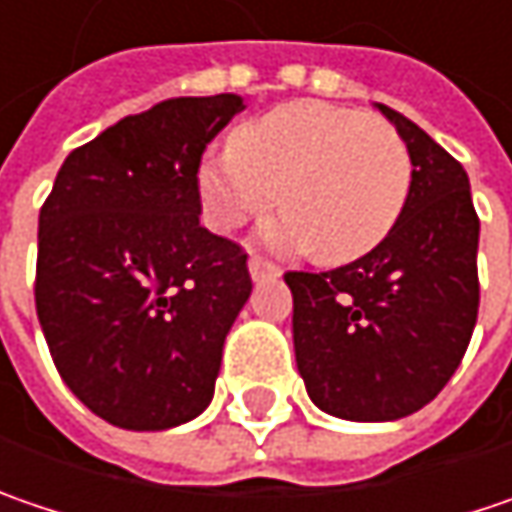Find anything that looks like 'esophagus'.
Wrapping results in <instances>:
<instances>
[{
  "instance_id": "obj_1",
  "label": "esophagus",
  "mask_w": 512,
  "mask_h": 512,
  "mask_svg": "<svg viewBox=\"0 0 512 512\" xmlns=\"http://www.w3.org/2000/svg\"><path fill=\"white\" fill-rule=\"evenodd\" d=\"M249 272H252V278L255 281H263V278H278L281 275V269L272 263V260H266V257H249Z\"/></svg>"
}]
</instances>
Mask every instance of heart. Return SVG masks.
<instances>
[{
	"instance_id": "1",
	"label": "heart",
	"mask_w": 512,
	"mask_h": 512,
	"mask_svg": "<svg viewBox=\"0 0 512 512\" xmlns=\"http://www.w3.org/2000/svg\"><path fill=\"white\" fill-rule=\"evenodd\" d=\"M411 153L382 118L359 109L298 101L234 130L231 147L202 159L196 191L214 231H234L275 202L284 217L266 240L345 263L379 246L411 191Z\"/></svg>"
}]
</instances>
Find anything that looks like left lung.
Returning <instances> with one entry per match:
<instances>
[{
  "label": "left lung",
  "mask_w": 512,
  "mask_h": 512,
  "mask_svg": "<svg viewBox=\"0 0 512 512\" xmlns=\"http://www.w3.org/2000/svg\"><path fill=\"white\" fill-rule=\"evenodd\" d=\"M411 153V191L391 234L330 272H286L295 362L307 394L342 420H397L458 371L478 318V214L464 165L379 104Z\"/></svg>",
  "instance_id": "8db88e82"
}]
</instances>
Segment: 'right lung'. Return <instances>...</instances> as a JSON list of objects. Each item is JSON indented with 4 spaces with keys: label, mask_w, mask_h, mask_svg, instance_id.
<instances>
[{
    "label": "right lung",
    "mask_w": 512,
    "mask_h": 512,
    "mask_svg": "<svg viewBox=\"0 0 512 512\" xmlns=\"http://www.w3.org/2000/svg\"><path fill=\"white\" fill-rule=\"evenodd\" d=\"M243 98H167L57 170L40 208L34 301L51 359L106 423L159 432L214 397L249 301L246 252L199 226L196 170Z\"/></svg>",
    "instance_id": "right-lung-1"
}]
</instances>
